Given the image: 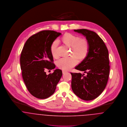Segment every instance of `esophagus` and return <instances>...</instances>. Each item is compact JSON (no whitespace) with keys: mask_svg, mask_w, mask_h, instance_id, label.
I'll return each mask as SVG.
<instances>
[{"mask_svg":"<svg viewBox=\"0 0 127 127\" xmlns=\"http://www.w3.org/2000/svg\"><path fill=\"white\" fill-rule=\"evenodd\" d=\"M66 72H67V71H66V70H62V73H63V74H65V73H66Z\"/></svg>","mask_w":127,"mask_h":127,"instance_id":"34e87169","label":"esophagus"}]
</instances>
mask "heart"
I'll return each mask as SVG.
<instances>
[{
	"label": "heart",
	"mask_w": 127,
	"mask_h": 127,
	"mask_svg": "<svg viewBox=\"0 0 127 127\" xmlns=\"http://www.w3.org/2000/svg\"><path fill=\"white\" fill-rule=\"evenodd\" d=\"M61 41L66 46L71 47V54L73 55L70 57L61 59L57 62L58 66L64 70L70 69L75 66L79 61H83L87 57L89 50V45L87 40L84 38L67 33L61 38ZM58 42L55 40L50 46V52L54 58H57L58 54L57 48Z\"/></svg>",
	"instance_id": "b5f03b06"
}]
</instances>
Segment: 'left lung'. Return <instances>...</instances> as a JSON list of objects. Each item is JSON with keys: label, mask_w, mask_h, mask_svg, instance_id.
Segmentation results:
<instances>
[{"label": "left lung", "mask_w": 127, "mask_h": 127, "mask_svg": "<svg viewBox=\"0 0 127 127\" xmlns=\"http://www.w3.org/2000/svg\"><path fill=\"white\" fill-rule=\"evenodd\" d=\"M86 36L89 45L87 57L75 69L84 74L71 73V88L78 97L84 100H91L104 90L109 79V52L102 39L96 33L86 29L75 30Z\"/></svg>", "instance_id": "1"}]
</instances>
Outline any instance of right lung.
Here are the masks:
<instances>
[{
    "mask_svg": "<svg viewBox=\"0 0 127 127\" xmlns=\"http://www.w3.org/2000/svg\"><path fill=\"white\" fill-rule=\"evenodd\" d=\"M61 33L53 30H43L27 40L22 50L20 67L25 84L30 94L39 99L51 96L62 75V70L55 69L46 74V69H54L50 46Z\"/></svg>",
    "mask_w": 127,
    "mask_h": 127,
    "instance_id": "add662e5",
    "label": "right lung"
}]
</instances>
